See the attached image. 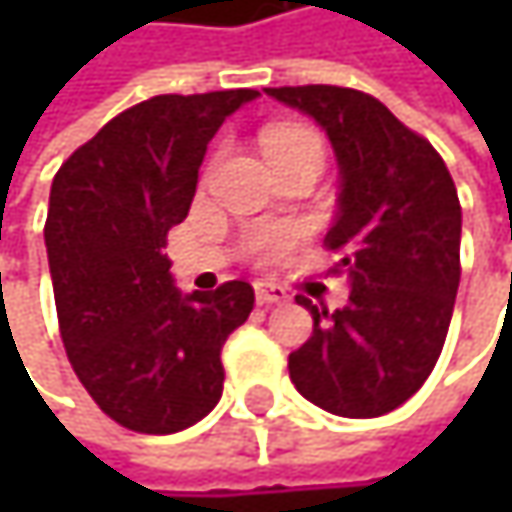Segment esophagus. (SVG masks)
<instances>
[{"label":"esophagus","instance_id":"esophagus-1","mask_svg":"<svg viewBox=\"0 0 512 512\" xmlns=\"http://www.w3.org/2000/svg\"><path fill=\"white\" fill-rule=\"evenodd\" d=\"M255 296L257 305H281V302H287V293L281 287H275V284H257Z\"/></svg>","mask_w":512,"mask_h":512}]
</instances>
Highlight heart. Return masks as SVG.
<instances>
[{"mask_svg": "<svg viewBox=\"0 0 512 512\" xmlns=\"http://www.w3.org/2000/svg\"><path fill=\"white\" fill-rule=\"evenodd\" d=\"M263 151L269 159L275 156H290V154H311L317 159H323V145L311 130L302 127H272L263 133ZM290 231L284 228H260L252 237V252L260 257H275L281 255L290 246Z\"/></svg>", "mask_w": 512, "mask_h": 512, "instance_id": "1", "label": "heart"}]
</instances>
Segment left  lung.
<instances>
[{"instance_id": "left-lung-1", "label": "left lung", "mask_w": 512, "mask_h": 512, "mask_svg": "<svg viewBox=\"0 0 512 512\" xmlns=\"http://www.w3.org/2000/svg\"><path fill=\"white\" fill-rule=\"evenodd\" d=\"M314 118L338 159L341 192L326 246L350 281L344 308L311 311L287 358L296 391L341 418H376L433 373L460 287L462 210L436 148L376 97L338 85L263 88Z\"/></svg>"}]
</instances>
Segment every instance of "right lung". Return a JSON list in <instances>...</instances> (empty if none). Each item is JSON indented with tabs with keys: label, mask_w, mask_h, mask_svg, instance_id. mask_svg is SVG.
I'll list each match as a JSON object with an SVG mask.
<instances>
[{
	"label": "right lung",
	"mask_w": 512,
	"mask_h": 512,
	"mask_svg": "<svg viewBox=\"0 0 512 512\" xmlns=\"http://www.w3.org/2000/svg\"><path fill=\"white\" fill-rule=\"evenodd\" d=\"M252 88L159 94L112 118L52 177L47 257L67 358L121 427L168 436L222 397V347L255 308L249 281L174 287L165 237L189 213L216 130Z\"/></svg>",
	"instance_id": "1"
}]
</instances>
